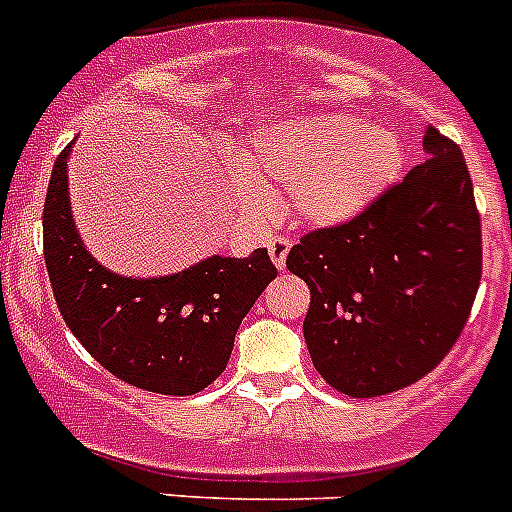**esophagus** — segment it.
<instances>
[{
  "label": "esophagus",
  "mask_w": 512,
  "mask_h": 512,
  "mask_svg": "<svg viewBox=\"0 0 512 512\" xmlns=\"http://www.w3.org/2000/svg\"><path fill=\"white\" fill-rule=\"evenodd\" d=\"M266 248H269V259L274 261V266H277L279 271H284V266H287L289 248H292V241H289V238H284V235H274V238L266 243Z\"/></svg>",
  "instance_id": "1"
}]
</instances>
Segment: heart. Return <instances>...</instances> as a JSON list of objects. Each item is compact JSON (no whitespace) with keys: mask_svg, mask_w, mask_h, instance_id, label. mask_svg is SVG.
Returning a JSON list of instances; mask_svg holds the SVG:
<instances>
[{"mask_svg":"<svg viewBox=\"0 0 512 512\" xmlns=\"http://www.w3.org/2000/svg\"><path fill=\"white\" fill-rule=\"evenodd\" d=\"M233 192L251 215L269 212L266 187H287V210L328 228L354 220L402 169L395 133L341 112L266 117L238 146Z\"/></svg>","mask_w":512,"mask_h":512,"instance_id":"b5f03b06","label":"heart"}]
</instances>
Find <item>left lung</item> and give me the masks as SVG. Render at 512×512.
I'll use <instances>...</instances> for the list:
<instances>
[{"label":"left lung","instance_id":"obj_1","mask_svg":"<svg viewBox=\"0 0 512 512\" xmlns=\"http://www.w3.org/2000/svg\"><path fill=\"white\" fill-rule=\"evenodd\" d=\"M425 161L359 217L312 230L287 256L310 287L312 366L348 397L402 390L433 372L467 325L482 277L472 176L428 128Z\"/></svg>","mask_w":512,"mask_h":512}]
</instances>
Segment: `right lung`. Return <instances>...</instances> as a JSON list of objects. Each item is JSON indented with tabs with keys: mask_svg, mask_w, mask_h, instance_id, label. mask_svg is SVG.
I'll list each match as a JSON object with an SVG mask.
<instances>
[{
	"mask_svg": "<svg viewBox=\"0 0 512 512\" xmlns=\"http://www.w3.org/2000/svg\"><path fill=\"white\" fill-rule=\"evenodd\" d=\"M53 166L43 251L58 310L81 346L122 382L156 395L205 390L228 366L238 325L277 277L266 248L246 259L207 256L164 277H125L81 241L69 197V158Z\"/></svg>",
	"mask_w": 512,
	"mask_h": 512,
	"instance_id": "add662e5",
	"label": "right lung"
}]
</instances>
